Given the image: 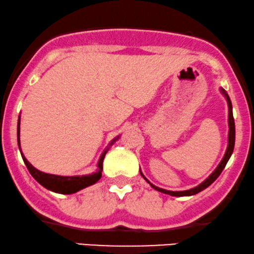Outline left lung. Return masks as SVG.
I'll return each instance as SVG.
<instances>
[{
    "label": "left lung",
    "instance_id": "8db88e82",
    "mask_svg": "<svg viewBox=\"0 0 254 254\" xmlns=\"http://www.w3.org/2000/svg\"><path fill=\"white\" fill-rule=\"evenodd\" d=\"M221 93L224 94L225 98H226L227 100V105H228V145H227V149H226V153H225L223 160L220 161V164L218 165V167L215 168L213 173H212L209 177L206 179L205 181H202L201 184L198 185L196 187H194V189H190V190H175V192H173V190H164V189H160V187H156L155 185H153L152 183H149V180L147 179V178L145 177L141 173V171H140V174L142 175V178L145 179L147 183H148L151 186L153 187V189L159 190V192L161 193H165V194H170V195H173V196H187V195H194V194L201 192V190H203L205 189H207V187L209 186L211 184H213L215 180H217V178L219 177V175L221 174V172H223V170L225 168V166H226L227 161L230 160L231 155H232L233 153V149H234V141H236V126H234V119H233V112H232V103H231V100H230V96L227 95V93L225 92V90L221 88Z\"/></svg>",
    "mask_w": 254,
    "mask_h": 254
}]
</instances>
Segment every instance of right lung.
Listing matches in <instances>:
<instances>
[{
  "mask_svg": "<svg viewBox=\"0 0 254 254\" xmlns=\"http://www.w3.org/2000/svg\"><path fill=\"white\" fill-rule=\"evenodd\" d=\"M119 139L115 137L113 141L109 143V145H113L117 140ZM17 142H18V147H20V119H18V127H17ZM21 149V148H20ZM108 149L103 151L102 155L100 156V160L98 162V171L94 172L93 174L89 175H76V177H62V175H54V174H47L43 173L39 170H36L33 165L30 164L29 161L24 158V155L22 154V159H23L24 164H26L28 171L29 173L33 175V178L35 179L37 183L42 185L43 187H46L47 190H53L55 193H61V194H73L76 193L77 190L86 189V187L90 186V185H94L95 183H98L101 178V172H102V164H103V159H105L106 153H107Z\"/></svg>",
  "mask_w": 254,
  "mask_h": 254,
  "instance_id": "right-lung-1",
  "label": "right lung"
}]
</instances>
